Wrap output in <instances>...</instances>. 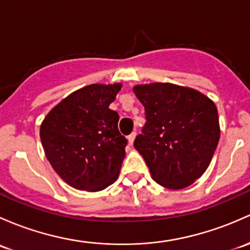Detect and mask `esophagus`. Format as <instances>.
I'll return each mask as SVG.
<instances>
[{"instance_id": "obj_1", "label": "esophagus", "mask_w": 250, "mask_h": 250, "mask_svg": "<svg viewBox=\"0 0 250 250\" xmlns=\"http://www.w3.org/2000/svg\"><path fill=\"white\" fill-rule=\"evenodd\" d=\"M135 136H136V133L135 132H133L129 136H128V144H129L130 146H133L134 140H135Z\"/></svg>"}]
</instances>
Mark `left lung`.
Masks as SVG:
<instances>
[{
  "label": "left lung",
  "instance_id": "obj_1",
  "mask_svg": "<svg viewBox=\"0 0 250 250\" xmlns=\"http://www.w3.org/2000/svg\"><path fill=\"white\" fill-rule=\"evenodd\" d=\"M133 91L146 115L134 147L158 185L188 187L206 171L219 143L217 106L201 92L175 83L135 85Z\"/></svg>",
  "mask_w": 250,
  "mask_h": 250
}]
</instances>
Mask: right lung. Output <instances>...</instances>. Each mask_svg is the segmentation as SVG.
I'll return each mask as SVG.
<instances>
[{
	"instance_id": "add662e5",
	"label": "right lung",
	"mask_w": 250,
	"mask_h": 250,
	"mask_svg": "<svg viewBox=\"0 0 250 250\" xmlns=\"http://www.w3.org/2000/svg\"><path fill=\"white\" fill-rule=\"evenodd\" d=\"M122 83H92L52 107L41 125L44 152L70 187L103 190L117 180L127 139L118 132L120 116L109 109Z\"/></svg>"
}]
</instances>
